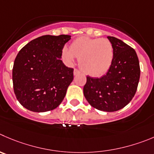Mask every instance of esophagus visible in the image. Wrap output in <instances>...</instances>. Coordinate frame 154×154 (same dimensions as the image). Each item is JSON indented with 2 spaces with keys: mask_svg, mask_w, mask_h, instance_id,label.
I'll return each mask as SVG.
<instances>
[{
  "mask_svg": "<svg viewBox=\"0 0 154 154\" xmlns=\"http://www.w3.org/2000/svg\"><path fill=\"white\" fill-rule=\"evenodd\" d=\"M80 73V71L79 69H74V72H73V74H74V75H79Z\"/></svg>",
  "mask_w": 154,
  "mask_h": 154,
  "instance_id": "esophagus-1",
  "label": "esophagus"
}]
</instances>
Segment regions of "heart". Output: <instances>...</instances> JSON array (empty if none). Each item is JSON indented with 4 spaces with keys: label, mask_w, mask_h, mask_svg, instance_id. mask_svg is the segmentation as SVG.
Segmentation results:
<instances>
[{
    "label": "heart",
    "mask_w": 154,
    "mask_h": 154,
    "mask_svg": "<svg viewBox=\"0 0 154 154\" xmlns=\"http://www.w3.org/2000/svg\"><path fill=\"white\" fill-rule=\"evenodd\" d=\"M113 47L108 39L80 36L70 45L69 49L64 47L62 57L72 64L79 58V66L86 74L100 77L107 72L113 60Z\"/></svg>",
    "instance_id": "obj_1"
}]
</instances>
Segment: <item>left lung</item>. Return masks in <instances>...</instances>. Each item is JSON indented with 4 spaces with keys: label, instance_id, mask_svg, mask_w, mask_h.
Segmentation results:
<instances>
[{
    "label": "left lung",
    "instance_id": "1",
    "mask_svg": "<svg viewBox=\"0 0 154 154\" xmlns=\"http://www.w3.org/2000/svg\"><path fill=\"white\" fill-rule=\"evenodd\" d=\"M107 38L113 47V60L106 75L101 78L87 76L83 92L94 108L114 112L125 107L137 91L140 65L135 51L115 37Z\"/></svg>",
    "mask_w": 154,
    "mask_h": 154
}]
</instances>
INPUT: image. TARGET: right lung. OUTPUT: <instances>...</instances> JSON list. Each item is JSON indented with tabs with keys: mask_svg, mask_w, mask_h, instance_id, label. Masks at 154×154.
Wrapping results in <instances>:
<instances>
[{
	"mask_svg": "<svg viewBox=\"0 0 154 154\" xmlns=\"http://www.w3.org/2000/svg\"><path fill=\"white\" fill-rule=\"evenodd\" d=\"M71 39L68 35L41 36L25 45L13 68L14 90L18 101L37 112L57 107L73 80V69L60 58L62 49Z\"/></svg>",
	"mask_w": 154,
	"mask_h": 154,
	"instance_id": "add662e5",
	"label": "right lung"
}]
</instances>
